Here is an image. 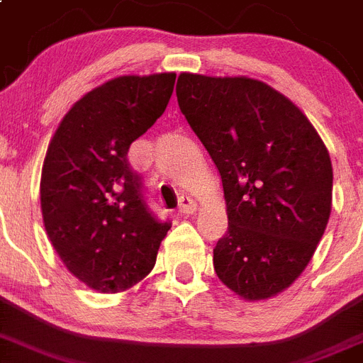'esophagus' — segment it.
<instances>
[{
  "instance_id": "esophagus-1",
  "label": "esophagus",
  "mask_w": 363,
  "mask_h": 363,
  "mask_svg": "<svg viewBox=\"0 0 363 363\" xmlns=\"http://www.w3.org/2000/svg\"><path fill=\"white\" fill-rule=\"evenodd\" d=\"M179 212H181L182 216H191V213L197 212V204H195V201L190 199V197H182L181 203H179Z\"/></svg>"
}]
</instances>
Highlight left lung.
I'll list each match as a JSON object with an SVG mask.
<instances>
[{
	"label": "left lung",
	"mask_w": 363,
	"mask_h": 363,
	"mask_svg": "<svg viewBox=\"0 0 363 363\" xmlns=\"http://www.w3.org/2000/svg\"><path fill=\"white\" fill-rule=\"evenodd\" d=\"M175 93L223 181L217 277L247 301L274 298L301 276L329 223V150L292 100L256 78L181 72Z\"/></svg>",
	"instance_id": "8db88e82"
}]
</instances>
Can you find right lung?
I'll return each instance as SVG.
<instances>
[{
    "label": "right lung",
    "mask_w": 363,
    "mask_h": 363,
    "mask_svg": "<svg viewBox=\"0 0 363 363\" xmlns=\"http://www.w3.org/2000/svg\"><path fill=\"white\" fill-rule=\"evenodd\" d=\"M175 72L116 77L65 113L43 160L40 201L60 259L104 294L143 281L169 223L151 216L128 151L164 113Z\"/></svg>",
    "instance_id": "obj_1"
}]
</instances>
